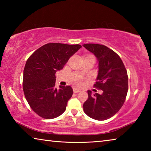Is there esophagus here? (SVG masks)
Here are the masks:
<instances>
[{"label":"esophagus","instance_id":"esophagus-1","mask_svg":"<svg viewBox=\"0 0 151 151\" xmlns=\"http://www.w3.org/2000/svg\"><path fill=\"white\" fill-rule=\"evenodd\" d=\"M81 90L80 88H73V92L75 93H79V92H81Z\"/></svg>","mask_w":151,"mask_h":151}]
</instances>
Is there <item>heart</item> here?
<instances>
[{
  "label": "heart",
  "mask_w": 151,
  "mask_h": 151,
  "mask_svg": "<svg viewBox=\"0 0 151 151\" xmlns=\"http://www.w3.org/2000/svg\"><path fill=\"white\" fill-rule=\"evenodd\" d=\"M78 84H79V85H81V81H78Z\"/></svg>",
  "instance_id": "obj_1"
}]
</instances>
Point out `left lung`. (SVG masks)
<instances>
[{
	"label": "left lung",
	"mask_w": 151,
	"mask_h": 151,
	"mask_svg": "<svg viewBox=\"0 0 151 151\" xmlns=\"http://www.w3.org/2000/svg\"><path fill=\"white\" fill-rule=\"evenodd\" d=\"M95 55L99 62V74L94 87L103 91L101 94H92L83 104L86 115L97 121H104L121 109L128 92V75L119 56L111 48L99 44L83 45Z\"/></svg>",
	"instance_id": "8db88e82"
}]
</instances>
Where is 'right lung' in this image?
Instances as JSON below:
<instances>
[{"label": "right lung", "instance_id": "1", "mask_svg": "<svg viewBox=\"0 0 151 151\" xmlns=\"http://www.w3.org/2000/svg\"><path fill=\"white\" fill-rule=\"evenodd\" d=\"M80 45L48 43L38 48L28 58L23 72L24 94L35 113L52 119L65 111L73 90L70 86L55 88L57 70L63 69Z\"/></svg>", "mask_w": 151, "mask_h": 151}]
</instances>
